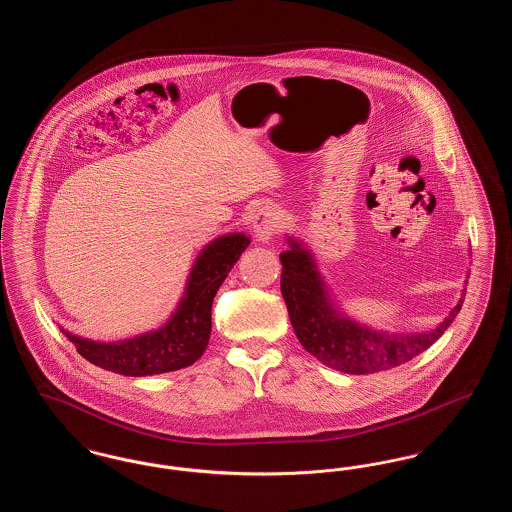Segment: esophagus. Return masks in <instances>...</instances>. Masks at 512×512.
<instances>
[{"label": "esophagus", "instance_id": "obj_1", "mask_svg": "<svg viewBox=\"0 0 512 512\" xmlns=\"http://www.w3.org/2000/svg\"><path fill=\"white\" fill-rule=\"evenodd\" d=\"M280 222H282V215L276 207L265 205V207L257 209V213L253 217V232H255L257 240L263 244L270 242L272 236L278 232Z\"/></svg>", "mask_w": 512, "mask_h": 512}]
</instances>
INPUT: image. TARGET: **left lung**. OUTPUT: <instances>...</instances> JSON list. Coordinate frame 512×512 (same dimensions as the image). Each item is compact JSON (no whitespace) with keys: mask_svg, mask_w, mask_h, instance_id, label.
<instances>
[{"mask_svg":"<svg viewBox=\"0 0 512 512\" xmlns=\"http://www.w3.org/2000/svg\"><path fill=\"white\" fill-rule=\"evenodd\" d=\"M286 244L290 249L280 253V290L293 332L322 365L345 374H372L411 361L441 338L463 307L466 290L453 311L430 332L397 334L374 330L343 315L336 307L313 253L303 242L288 236Z\"/></svg>","mask_w":512,"mask_h":512,"instance_id":"obj_1","label":"left lung"}]
</instances>
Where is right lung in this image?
Instances as JSON below:
<instances>
[{"label":"right lung","mask_w":512,"mask_h":512,"mask_svg":"<svg viewBox=\"0 0 512 512\" xmlns=\"http://www.w3.org/2000/svg\"><path fill=\"white\" fill-rule=\"evenodd\" d=\"M249 244V236L232 232L205 245L190 270L180 303L157 330L121 341H94L65 328L61 332L86 361L122 376H153L194 365L211 338L215 293Z\"/></svg>","instance_id":"1"}]
</instances>
